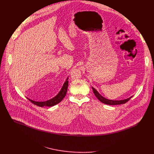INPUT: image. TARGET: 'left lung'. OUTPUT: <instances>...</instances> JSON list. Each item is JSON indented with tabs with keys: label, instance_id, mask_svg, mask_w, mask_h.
Masks as SVG:
<instances>
[{
	"label": "left lung",
	"instance_id": "1",
	"mask_svg": "<svg viewBox=\"0 0 154 154\" xmlns=\"http://www.w3.org/2000/svg\"><path fill=\"white\" fill-rule=\"evenodd\" d=\"M92 89L93 91V93L94 94V95L96 96V97L102 103H105V104H107V105H120V104H123L126 103L127 101H128L132 96H131L127 99H123V100H109L108 99L105 98L104 97H103L102 95H100L99 92L94 88L92 87Z\"/></svg>",
	"mask_w": 154,
	"mask_h": 154
}]
</instances>
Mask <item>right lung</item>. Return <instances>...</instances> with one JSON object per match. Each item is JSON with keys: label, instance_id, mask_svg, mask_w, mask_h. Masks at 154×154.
<instances>
[{"label": "right lung", "instance_id": "add662e5", "mask_svg": "<svg viewBox=\"0 0 154 154\" xmlns=\"http://www.w3.org/2000/svg\"><path fill=\"white\" fill-rule=\"evenodd\" d=\"M68 77L66 80L65 82L64 83L63 85L62 86V88H61L60 91H59V93L53 98L49 99L48 100L46 101H35L33 100L32 99H30L29 98L27 97V99L31 101L33 103L39 106H54L57 104H58V103H60L63 99V98L65 97L66 94L67 93V90H68Z\"/></svg>", "mask_w": 154, "mask_h": 154}]
</instances>
